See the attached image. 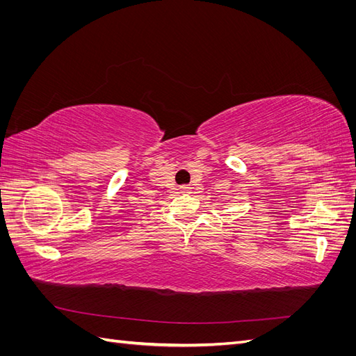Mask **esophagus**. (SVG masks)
Returning <instances> with one entry per match:
<instances>
[{
  "label": "esophagus",
  "instance_id": "obj_1",
  "mask_svg": "<svg viewBox=\"0 0 356 356\" xmlns=\"http://www.w3.org/2000/svg\"><path fill=\"white\" fill-rule=\"evenodd\" d=\"M179 191L182 193V195H188V193H191V188L188 186H181Z\"/></svg>",
  "mask_w": 356,
  "mask_h": 356
}]
</instances>
